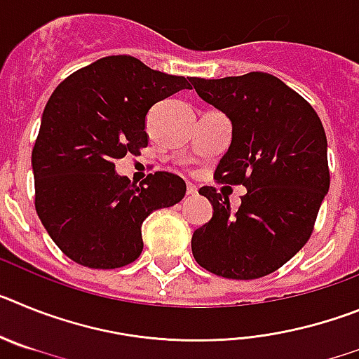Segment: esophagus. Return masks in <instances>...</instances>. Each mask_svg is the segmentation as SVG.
Masks as SVG:
<instances>
[{"mask_svg":"<svg viewBox=\"0 0 359 359\" xmlns=\"http://www.w3.org/2000/svg\"><path fill=\"white\" fill-rule=\"evenodd\" d=\"M196 194H198V187L192 185V183H187V196H190V198H192V196H196Z\"/></svg>","mask_w":359,"mask_h":359,"instance_id":"34e87169","label":"esophagus"}]
</instances>
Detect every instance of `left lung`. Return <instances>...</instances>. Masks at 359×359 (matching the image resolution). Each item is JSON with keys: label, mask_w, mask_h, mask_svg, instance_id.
Returning a JSON list of instances; mask_svg holds the SVG:
<instances>
[{"label": "left lung", "mask_w": 359, "mask_h": 359, "mask_svg": "<svg viewBox=\"0 0 359 359\" xmlns=\"http://www.w3.org/2000/svg\"><path fill=\"white\" fill-rule=\"evenodd\" d=\"M190 82L231 122V144L215 180L246 187L237 210L214 187L199 189L214 212L194 231L192 255L224 278L273 273L307 243L329 192L322 122L309 102L269 73Z\"/></svg>", "instance_id": "1"}]
</instances>
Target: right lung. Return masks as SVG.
Segmentation results:
<instances>
[{
  "instance_id": "add662e5",
  "label": "right lung",
  "mask_w": 359,
  "mask_h": 359,
  "mask_svg": "<svg viewBox=\"0 0 359 359\" xmlns=\"http://www.w3.org/2000/svg\"><path fill=\"white\" fill-rule=\"evenodd\" d=\"M180 90H190L185 77L111 55L72 73L50 97L32 151L36 210L77 264H131L144 250L145 217L185 196L176 174L154 172L136 185L115 170V160L147 145L149 109Z\"/></svg>"
}]
</instances>
